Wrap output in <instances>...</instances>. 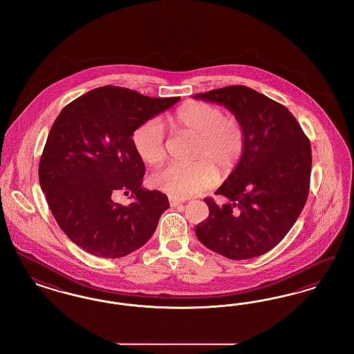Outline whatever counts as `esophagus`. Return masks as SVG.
<instances>
[{"mask_svg": "<svg viewBox=\"0 0 354 354\" xmlns=\"http://www.w3.org/2000/svg\"><path fill=\"white\" fill-rule=\"evenodd\" d=\"M169 205L171 207H178V205H180L182 203L185 202V201H182V199H176V198H169Z\"/></svg>", "mask_w": 354, "mask_h": 354, "instance_id": "1", "label": "esophagus"}]
</instances>
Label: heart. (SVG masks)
<instances>
[{
	"label": "heart",
	"mask_w": 354,
	"mask_h": 354,
	"mask_svg": "<svg viewBox=\"0 0 354 354\" xmlns=\"http://www.w3.org/2000/svg\"><path fill=\"white\" fill-rule=\"evenodd\" d=\"M178 129L196 136L194 163L169 165L152 175L156 189L174 198H188L214 187L220 176H228L239 165L245 149V131L241 122L224 110L205 102H189L175 114ZM138 156L159 165L166 158L165 127L160 119H147L133 133Z\"/></svg>",
	"instance_id": "b5f03b06"
}]
</instances>
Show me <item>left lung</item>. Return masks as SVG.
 <instances>
[{
    "instance_id": "8db88e82",
    "label": "left lung",
    "mask_w": 354,
    "mask_h": 354,
    "mask_svg": "<svg viewBox=\"0 0 354 354\" xmlns=\"http://www.w3.org/2000/svg\"><path fill=\"white\" fill-rule=\"evenodd\" d=\"M194 98L227 107L245 131L244 153L220 185L221 207L205 198L209 215L195 234L203 245L232 260L277 245L303 211L309 192V139L286 106L247 86H228Z\"/></svg>"
}]
</instances>
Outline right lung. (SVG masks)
Segmentation results:
<instances>
[{"label": "right lung", "instance_id": "1", "mask_svg": "<svg viewBox=\"0 0 354 354\" xmlns=\"http://www.w3.org/2000/svg\"><path fill=\"white\" fill-rule=\"evenodd\" d=\"M179 100L103 86L68 103L53 123L39 160V185L61 230L86 252L122 257L155 232L169 199L142 187L146 167L133 133ZM117 192H131L133 202L114 203Z\"/></svg>", "mask_w": 354, "mask_h": 354}]
</instances>
